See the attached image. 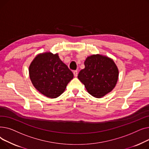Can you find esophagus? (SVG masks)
I'll list each match as a JSON object with an SVG mask.
<instances>
[{"instance_id":"34e87169","label":"esophagus","mask_w":149,"mask_h":149,"mask_svg":"<svg viewBox=\"0 0 149 149\" xmlns=\"http://www.w3.org/2000/svg\"><path fill=\"white\" fill-rule=\"evenodd\" d=\"M74 76L75 77H77V75H78V71H77V70H74Z\"/></svg>"}]
</instances>
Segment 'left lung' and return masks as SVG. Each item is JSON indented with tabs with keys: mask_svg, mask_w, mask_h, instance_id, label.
I'll use <instances>...</instances> for the list:
<instances>
[{
	"mask_svg": "<svg viewBox=\"0 0 149 149\" xmlns=\"http://www.w3.org/2000/svg\"><path fill=\"white\" fill-rule=\"evenodd\" d=\"M84 66L78 75V79L91 95L101 98L112 91L119 72L111 58L100 54L92 55L86 59Z\"/></svg>",
	"mask_w": 149,
	"mask_h": 149,
	"instance_id": "8db88e82",
	"label": "left lung"
}]
</instances>
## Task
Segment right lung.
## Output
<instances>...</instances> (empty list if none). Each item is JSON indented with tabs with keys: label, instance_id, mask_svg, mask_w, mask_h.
<instances>
[{
	"label": "right lung",
	"instance_id": "1",
	"mask_svg": "<svg viewBox=\"0 0 149 149\" xmlns=\"http://www.w3.org/2000/svg\"><path fill=\"white\" fill-rule=\"evenodd\" d=\"M30 79L36 89L51 98L63 92L74 74L62 62L58 54L46 52L39 54L29 68Z\"/></svg>",
	"mask_w": 149,
	"mask_h": 149
}]
</instances>
